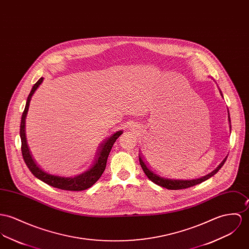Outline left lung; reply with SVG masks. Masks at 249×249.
<instances>
[{
  "mask_svg": "<svg viewBox=\"0 0 249 249\" xmlns=\"http://www.w3.org/2000/svg\"><path fill=\"white\" fill-rule=\"evenodd\" d=\"M222 94V92H221ZM223 96V94H222ZM228 121L230 122V118H229V112H228ZM227 158V157H226ZM226 158L220 163V165L214 170L212 171L211 173L207 174L206 176H204L200 179H196V180H171V179H167V178H163V177H160L158 174H156L154 171H152L146 164L145 160L142 159V157L140 155L139 156V160H140V164L143 170V172L145 173V175L147 176V178L149 180L155 182L156 184H158L160 186H162V187H165L167 189H171V190H178V189H184V188H188V187H191V186H194L196 184H199L203 181H206L207 179H209L210 177H212L214 174H216L220 168L225 164L226 162Z\"/></svg>",
  "mask_w": 249,
  "mask_h": 249,
  "instance_id": "left-lung-1",
  "label": "left lung"
}]
</instances>
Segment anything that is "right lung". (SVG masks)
<instances>
[{
  "label": "right lung",
  "instance_id": "1",
  "mask_svg": "<svg viewBox=\"0 0 249 249\" xmlns=\"http://www.w3.org/2000/svg\"><path fill=\"white\" fill-rule=\"evenodd\" d=\"M44 78L39 79V81L33 86L32 89L30 91L27 100L26 105L22 115V121H21V126H20V136L22 141V154H23V160L26 163L27 167L31 171V173L38 178L39 180L44 181L45 183L59 188L63 190H69V191H82L86 190L91 187L96 181H98L102 174L104 173L106 166H107V160L108 158L109 152L113 146L114 142L123 133V131H118L114 133L113 135L109 137L107 140H106L100 146L99 151L97 153V158L95 160L94 163L92 164L89 169L85 171L84 173L75 176V177H61V176H55L51 175L42 170L38 164L35 162V160L32 159V156L29 152L27 143H26V138L24 132V126H25V118L28 111V107L30 103V99L33 95V93L38 89V87L42 84Z\"/></svg>",
  "mask_w": 249,
  "mask_h": 249
}]
</instances>
